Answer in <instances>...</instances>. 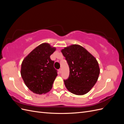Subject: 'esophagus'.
I'll list each match as a JSON object with an SVG mask.
<instances>
[{"label":"esophagus","mask_w":124,"mask_h":124,"mask_svg":"<svg viewBox=\"0 0 124 124\" xmlns=\"http://www.w3.org/2000/svg\"><path fill=\"white\" fill-rule=\"evenodd\" d=\"M59 73H61V72H62V69H59Z\"/></svg>","instance_id":"34e87169"}]
</instances>
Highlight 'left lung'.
<instances>
[{"label": "left lung", "mask_w": 124, "mask_h": 124, "mask_svg": "<svg viewBox=\"0 0 124 124\" xmlns=\"http://www.w3.org/2000/svg\"><path fill=\"white\" fill-rule=\"evenodd\" d=\"M69 67V77L64 80L66 87L77 95H83L91 91L100 73L96 58L84 47L72 44L61 50Z\"/></svg>", "instance_id": "obj_1"}]
</instances>
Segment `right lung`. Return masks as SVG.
<instances>
[{
    "instance_id": "add662e5",
    "label": "right lung",
    "mask_w": 124,
    "mask_h": 124,
    "mask_svg": "<svg viewBox=\"0 0 124 124\" xmlns=\"http://www.w3.org/2000/svg\"><path fill=\"white\" fill-rule=\"evenodd\" d=\"M56 50L47 43L37 46L23 59L21 74L26 86L36 94L49 92L57 76L54 67V62L50 56Z\"/></svg>"
}]
</instances>
